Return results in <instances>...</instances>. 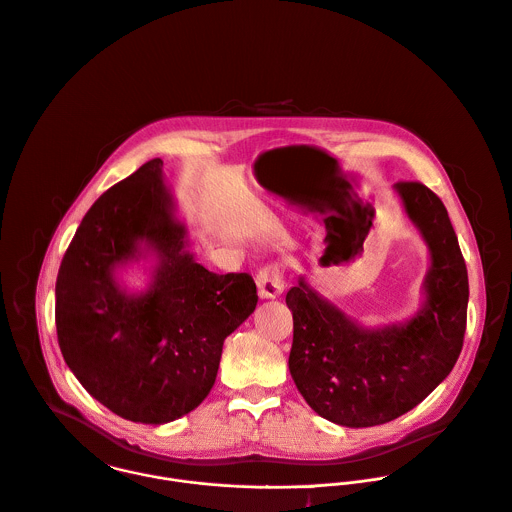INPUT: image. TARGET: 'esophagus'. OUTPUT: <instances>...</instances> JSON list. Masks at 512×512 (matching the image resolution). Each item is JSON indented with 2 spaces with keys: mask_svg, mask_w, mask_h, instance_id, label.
Wrapping results in <instances>:
<instances>
[{
  "mask_svg": "<svg viewBox=\"0 0 512 512\" xmlns=\"http://www.w3.org/2000/svg\"><path fill=\"white\" fill-rule=\"evenodd\" d=\"M257 289H259V295L261 299H275L283 293L285 289V281L281 277V271L277 265H267L263 267L259 273H257Z\"/></svg>",
  "mask_w": 512,
  "mask_h": 512,
  "instance_id": "1",
  "label": "esophagus"
}]
</instances>
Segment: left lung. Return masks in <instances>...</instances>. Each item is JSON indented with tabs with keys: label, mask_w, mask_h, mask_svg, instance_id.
Returning a JSON list of instances; mask_svg holds the SVG:
<instances>
[{
	"label": "left lung",
	"mask_w": 512,
	"mask_h": 512,
	"mask_svg": "<svg viewBox=\"0 0 512 512\" xmlns=\"http://www.w3.org/2000/svg\"><path fill=\"white\" fill-rule=\"evenodd\" d=\"M393 189L429 249L417 313L367 327L305 275L285 297L293 313L291 377L317 415L351 429L389 423L427 399L453 371L467 329V265L443 201L415 181Z\"/></svg>",
	"instance_id": "8db88e82"
}]
</instances>
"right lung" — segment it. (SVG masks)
<instances>
[{
    "instance_id": "add662e5",
    "label": "right lung",
    "mask_w": 512,
    "mask_h": 512,
    "mask_svg": "<svg viewBox=\"0 0 512 512\" xmlns=\"http://www.w3.org/2000/svg\"><path fill=\"white\" fill-rule=\"evenodd\" d=\"M141 260L150 261V281L131 292L118 273ZM257 299L251 275L197 263L163 161L151 159L107 189L77 227L55 283L57 341L103 407L165 425L209 395L223 341Z\"/></svg>"
}]
</instances>
